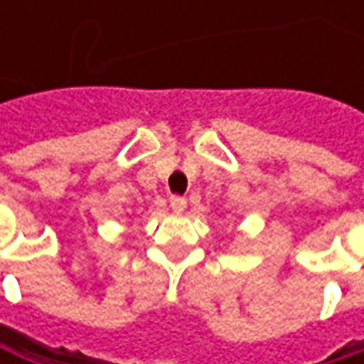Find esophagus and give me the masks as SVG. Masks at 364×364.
<instances>
[{"label":"esophagus","instance_id":"obj_1","mask_svg":"<svg viewBox=\"0 0 364 364\" xmlns=\"http://www.w3.org/2000/svg\"><path fill=\"white\" fill-rule=\"evenodd\" d=\"M185 206H187V200L185 198H181V196H171V208L175 213H183Z\"/></svg>","mask_w":364,"mask_h":364}]
</instances>
